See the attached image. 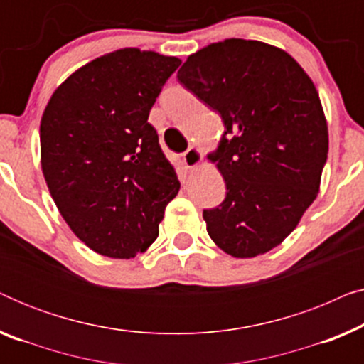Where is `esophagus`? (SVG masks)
I'll return each mask as SVG.
<instances>
[{
	"label": "esophagus",
	"mask_w": 364,
	"mask_h": 364,
	"mask_svg": "<svg viewBox=\"0 0 364 364\" xmlns=\"http://www.w3.org/2000/svg\"><path fill=\"white\" fill-rule=\"evenodd\" d=\"M182 161L186 164V167L196 168L197 166H200V162L203 161V154L198 151L197 147H188L187 151L183 152Z\"/></svg>",
	"instance_id": "esophagus-1"
}]
</instances>
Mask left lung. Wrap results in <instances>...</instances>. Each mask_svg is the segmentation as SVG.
<instances>
[{
	"label": "left lung",
	"mask_w": 364,
	"mask_h": 364,
	"mask_svg": "<svg viewBox=\"0 0 364 364\" xmlns=\"http://www.w3.org/2000/svg\"><path fill=\"white\" fill-rule=\"evenodd\" d=\"M177 79L225 124L210 159L227 193L203 210L208 235L237 258L272 250L320 188L328 127L315 84L282 49L235 38L188 56Z\"/></svg>",
	"instance_id": "obj_1"
}]
</instances>
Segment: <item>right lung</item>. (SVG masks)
Masks as SVG:
<instances>
[{
  "instance_id": "obj_1",
  "label": "right lung",
  "mask_w": 364,
  "mask_h": 364,
  "mask_svg": "<svg viewBox=\"0 0 364 364\" xmlns=\"http://www.w3.org/2000/svg\"><path fill=\"white\" fill-rule=\"evenodd\" d=\"M181 59L127 48L71 74L41 119V167L71 230L91 250L131 258L159 235L181 182L147 122Z\"/></svg>"
}]
</instances>
